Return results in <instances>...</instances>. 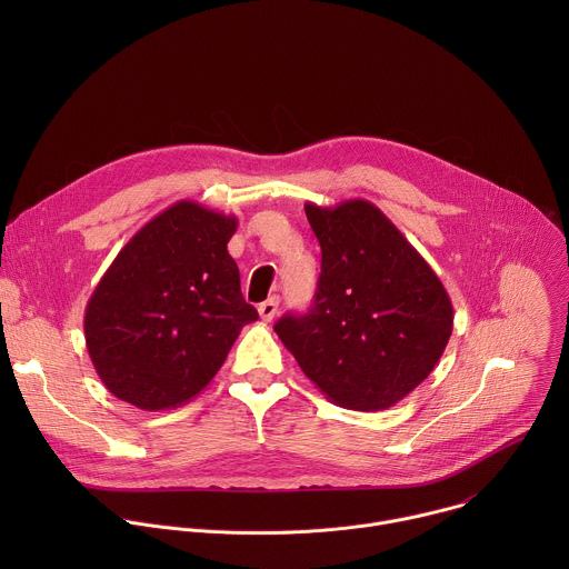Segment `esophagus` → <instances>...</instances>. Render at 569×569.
Masks as SVG:
<instances>
[{
    "mask_svg": "<svg viewBox=\"0 0 569 569\" xmlns=\"http://www.w3.org/2000/svg\"><path fill=\"white\" fill-rule=\"evenodd\" d=\"M277 310H279V297H277V295L270 297V299H266L263 303H259V315H261L263 321H272L274 315H277Z\"/></svg>",
    "mask_w": 569,
    "mask_h": 569,
    "instance_id": "1",
    "label": "esophagus"
}]
</instances>
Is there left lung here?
<instances>
[{"mask_svg":"<svg viewBox=\"0 0 569 569\" xmlns=\"http://www.w3.org/2000/svg\"><path fill=\"white\" fill-rule=\"evenodd\" d=\"M321 248L312 308L274 331L315 387L340 408L387 410L435 369L452 333V301L398 227L367 200L308 202Z\"/></svg>","mask_w":569,"mask_h":569,"instance_id":"obj_1","label":"left lung"}]
</instances>
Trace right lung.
<instances>
[{"mask_svg": "<svg viewBox=\"0 0 569 569\" xmlns=\"http://www.w3.org/2000/svg\"><path fill=\"white\" fill-rule=\"evenodd\" d=\"M236 216L180 200L117 254L86 308L92 365L119 400L173 410L218 373L240 329L259 319L242 299L227 242Z\"/></svg>", "mask_w": 569, "mask_h": 569, "instance_id": "1", "label": "right lung"}]
</instances>
